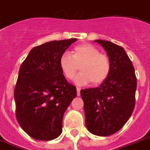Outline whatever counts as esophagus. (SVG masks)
I'll return each mask as SVG.
<instances>
[{"label":"esophagus","mask_w":150,"mask_h":150,"mask_svg":"<svg viewBox=\"0 0 150 150\" xmlns=\"http://www.w3.org/2000/svg\"><path fill=\"white\" fill-rule=\"evenodd\" d=\"M80 91H81V88H79V87H77V95L78 96H80Z\"/></svg>","instance_id":"obj_1"}]
</instances>
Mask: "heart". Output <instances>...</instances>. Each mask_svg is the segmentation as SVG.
<instances>
[{
	"label": "heart",
	"mask_w": 150,
	"mask_h": 150,
	"mask_svg": "<svg viewBox=\"0 0 150 150\" xmlns=\"http://www.w3.org/2000/svg\"><path fill=\"white\" fill-rule=\"evenodd\" d=\"M71 53V55L64 53L59 59V65L66 79H71L79 67L82 71L75 79V83L79 86L90 82L98 86L109 77L111 71L110 60L95 46L89 43L79 44L73 48Z\"/></svg>",
	"instance_id": "1"
}]
</instances>
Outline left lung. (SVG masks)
<instances>
[{
	"label": "left lung",
	"instance_id": "obj_1",
	"mask_svg": "<svg viewBox=\"0 0 150 150\" xmlns=\"http://www.w3.org/2000/svg\"><path fill=\"white\" fill-rule=\"evenodd\" d=\"M111 63L109 77L100 86L81 89L86 125L94 135L108 136L118 132L130 118L135 105L137 80L132 62L121 47L96 40Z\"/></svg>",
	"mask_w": 150,
	"mask_h": 150
}]
</instances>
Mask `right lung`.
<instances>
[{
    "label": "right lung",
    "instance_id": "add662e5",
    "mask_svg": "<svg viewBox=\"0 0 150 150\" xmlns=\"http://www.w3.org/2000/svg\"><path fill=\"white\" fill-rule=\"evenodd\" d=\"M77 39L35 47L21 64L14 97L21 128L36 140L49 141L62 132L64 112L77 96L61 71L60 57Z\"/></svg>",
    "mask_w": 150,
    "mask_h": 150
}]
</instances>
